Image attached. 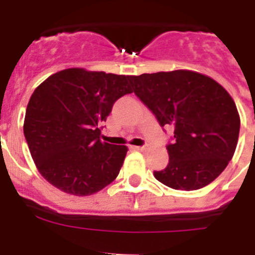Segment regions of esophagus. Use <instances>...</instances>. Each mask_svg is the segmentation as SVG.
<instances>
[{"mask_svg":"<svg viewBox=\"0 0 255 255\" xmlns=\"http://www.w3.org/2000/svg\"><path fill=\"white\" fill-rule=\"evenodd\" d=\"M135 149H138L139 152H145L148 149L147 145H143V147H135Z\"/></svg>","mask_w":255,"mask_h":255,"instance_id":"obj_1","label":"esophagus"}]
</instances>
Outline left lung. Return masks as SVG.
I'll list each match as a JSON object with an SVG mask.
<instances>
[{
	"mask_svg": "<svg viewBox=\"0 0 255 255\" xmlns=\"http://www.w3.org/2000/svg\"><path fill=\"white\" fill-rule=\"evenodd\" d=\"M134 93L173 130L167 167L154 177L175 190H198L217 179L238 145L240 116L216 80L191 70L130 76Z\"/></svg>",
	"mask_w": 255,
	"mask_h": 255,
	"instance_id": "8db88e82",
	"label": "left lung"
}]
</instances>
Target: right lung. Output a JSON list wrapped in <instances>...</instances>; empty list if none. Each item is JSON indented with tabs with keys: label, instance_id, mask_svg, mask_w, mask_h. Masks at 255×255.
<instances>
[{
	"label": "right lung",
	"instance_id": "right-lung-1",
	"mask_svg": "<svg viewBox=\"0 0 255 255\" xmlns=\"http://www.w3.org/2000/svg\"><path fill=\"white\" fill-rule=\"evenodd\" d=\"M129 80V75L71 67L35 88L24 135L38 171L49 184L85 197L116 179L128 147L101 140L98 126L120 97L132 93Z\"/></svg>",
	"mask_w": 255,
	"mask_h": 255
}]
</instances>
